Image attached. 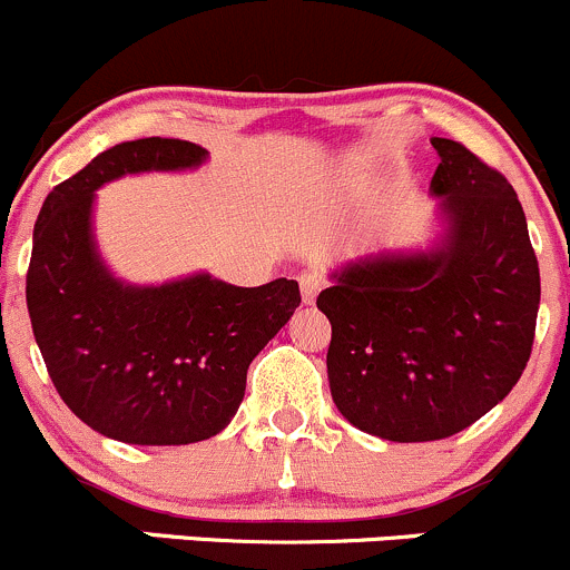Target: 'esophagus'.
<instances>
[{
  "label": "esophagus",
  "mask_w": 570,
  "mask_h": 570,
  "mask_svg": "<svg viewBox=\"0 0 570 570\" xmlns=\"http://www.w3.org/2000/svg\"><path fill=\"white\" fill-rule=\"evenodd\" d=\"M297 281H301V292H303V303H308L312 306L314 301H317L320 289H322V275L317 273V269H303L301 275H297Z\"/></svg>",
  "instance_id": "34e87169"
}]
</instances>
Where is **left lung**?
Listing matches in <instances>:
<instances>
[{
	"label": "left lung",
	"mask_w": 570,
	"mask_h": 570,
	"mask_svg": "<svg viewBox=\"0 0 570 570\" xmlns=\"http://www.w3.org/2000/svg\"><path fill=\"white\" fill-rule=\"evenodd\" d=\"M433 148L444 248L347 264L317 297L331 320L333 402L350 424L400 444L450 439L510 394L540 303L515 189L463 142L433 137Z\"/></svg>",
	"instance_id": "obj_1"
}]
</instances>
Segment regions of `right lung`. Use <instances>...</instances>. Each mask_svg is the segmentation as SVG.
<instances>
[{
  "mask_svg": "<svg viewBox=\"0 0 570 570\" xmlns=\"http://www.w3.org/2000/svg\"><path fill=\"white\" fill-rule=\"evenodd\" d=\"M206 148L176 137L118 142L46 195L32 234L27 308L57 394L96 433L176 446L220 433L250 361L301 306L297 281L223 284L209 275L124 286L90 237L94 189L140 170L193 168Z\"/></svg>",
  "mask_w": 570,
  "mask_h": 570,
  "instance_id": "1",
  "label": "right lung"
}]
</instances>
